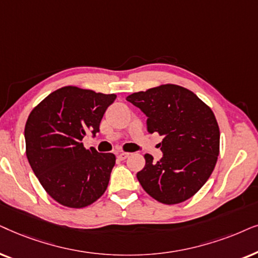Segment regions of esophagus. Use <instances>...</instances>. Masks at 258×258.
<instances>
[{"instance_id": "1", "label": "esophagus", "mask_w": 258, "mask_h": 258, "mask_svg": "<svg viewBox=\"0 0 258 258\" xmlns=\"http://www.w3.org/2000/svg\"><path fill=\"white\" fill-rule=\"evenodd\" d=\"M128 156H130V153H126V152H120L116 154V157H118L120 160H125L126 158H128Z\"/></svg>"}]
</instances>
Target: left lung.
Wrapping results in <instances>:
<instances>
[{"label": "left lung", "mask_w": 258, "mask_h": 258, "mask_svg": "<svg viewBox=\"0 0 258 258\" xmlns=\"http://www.w3.org/2000/svg\"><path fill=\"white\" fill-rule=\"evenodd\" d=\"M147 116V132L163 136V158L145 154L137 173L151 197L164 204L191 198L211 176L219 153V127L211 108L195 93L177 85L137 92L126 98Z\"/></svg>", "instance_id": "1"}]
</instances>
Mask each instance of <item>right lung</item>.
Here are the masks:
<instances>
[{
    "instance_id": "add662e5",
    "label": "right lung",
    "mask_w": 258,
    "mask_h": 258,
    "mask_svg": "<svg viewBox=\"0 0 258 258\" xmlns=\"http://www.w3.org/2000/svg\"><path fill=\"white\" fill-rule=\"evenodd\" d=\"M115 94L66 86L50 93L30 112L25 127L26 153L47 194L68 208L94 203L107 188L115 164L113 153L85 149Z\"/></svg>"
}]
</instances>
